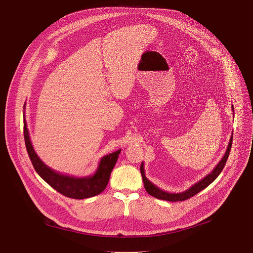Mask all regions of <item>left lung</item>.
Wrapping results in <instances>:
<instances>
[{"label": "left lung", "mask_w": 253, "mask_h": 253, "mask_svg": "<svg viewBox=\"0 0 253 253\" xmlns=\"http://www.w3.org/2000/svg\"><path fill=\"white\" fill-rule=\"evenodd\" d=\"M232 110H233V106H232ZM232 135H231V138L229 140V144H228V147L226 149V152H225L224 156L222 157L221 161L215 166V168L208 175H206L203 179H201L200 181H198L197 183L192 185L189 189H187L186 191L181 192V193H169V192L163 191L160 188H158L157 186H155L152 182H150L149 180L146 178L145 173H144V164L141 163L140 171H141V175H142V179H143L144 187H145V190L147 191L148 194H150L151 196H153L157 199H162V200H167V201H172V202L183 201V200L189 199L190 197L196 195L198 192H200L201 190L205 189L208 185H210L214 181V180L218 177V175L221 173V171L223 170V168L225 166V163L228 159L230 150H231Z\"/></svg>", "instance_id": "left-lung-1"}]
</instances>
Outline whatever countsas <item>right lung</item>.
I'll return each mask as SVG.
<instances>
[{
    "label": "right lung",
    "mask_w": 253,
    "mask_h": 253,
    "mask_svg": "<svg viewBox=\"0 0 253 253\" xmlns=\"http://www.w3.org/2000/svg\"><path fill=\"white\" fill-rule=\"evenodd\" d=\"M24 138L29 157L36 172L59 193L73 199L89 198L103 192L109 182L110 174L121 152L120 149L114 153L104 156L93 176L77 178L60 174L41 161L32 146L26 120H24Z\"/></svg>",
    "instance_id": "1"
}]
</instances>
